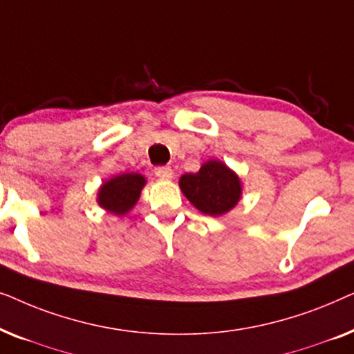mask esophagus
I'll use <instances>...</instances> for the list:
<instances>
[{"instance_id":"obj_1","label":"esophagus","mask_w":354,"mask_h":354,"mask_svg":"<svg viewBox=\"0 0 354 354\" xmlns=\"http://www.w3.org/2000/svg\"><path fill=\"white\" fill-rule=\"evenodd\" d=\"M154 174H156V177L159 180H171L174 177V171L169 166H159L154 169Z\"/></svg>"}]
</instances>
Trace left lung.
I'll list each match as a JSON object with an SVG mask.
<instances>
[{
    "instance_id": "obj_1",
    "label": "left lung",
    "mask_w": 354,
    "mask_h": 354,
    "mask_svg": "<svg viewBox=\"0 0 354 354\" xmlns=\"http://www.w3.org/2000/svg\"><path fill=\"white\" fill-rule=\"evenodd\" d=\"M178 187L188 201L206 216H224L239 205L243 185L225 162L209 159L198 172L183 174Z\"/></svg>"
}]
</instances>
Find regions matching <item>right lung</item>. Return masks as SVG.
Masks as SVG:
<instances>
[{"mask_svg": "<svg viewBox=\"0 0 354 354\" xmlns=\"http://www.w3.org/2000/svg\"><path fill=\"white\" fill-rule=\"evenodd\" d=\"M145 185H147V178L142 174H119L101 183L96 203L111 214L124 216L137 205Z\"/></svg>", "mask_w": 354, "mask_h": 354, "instance_id": "1", "label": "right lung"}]
</instances>
